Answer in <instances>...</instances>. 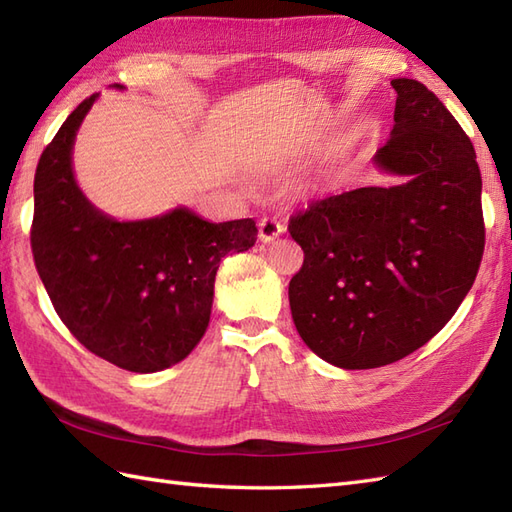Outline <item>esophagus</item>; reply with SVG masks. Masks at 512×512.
<instances>
[{
  "label": "esophagus",
  "instance_id": "34e87169",
  "mask_svg": "<svg viewBox=\"0 0 512 512\" xmlns=\"http://www.w3.org/2000/svg\"><path fill=\"white\" fill-rule=\"evenodd\" d=\"M257 227H259V240L261 242L277 240V237L283 233V224L277 218H270V216L261 218Z\"/></svg>",
  "mask_w": 512,
  "mask_h": 512
}]
</instances>
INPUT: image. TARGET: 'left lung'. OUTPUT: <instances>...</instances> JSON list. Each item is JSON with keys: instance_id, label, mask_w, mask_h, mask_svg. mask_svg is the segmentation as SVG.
Here are the masks:
<instances>
[{"instance_id": "1", "label": "left lung", "mask_w": 512, "mask_h": 512, "mask_svg": "<svg viewBox=\"0 0 512 512\" xmlns=\"http://www.w3.org/2000/svg\"><path fill=\"white\" fill-rule=\"evenodd\" d=\"M395 126L373 157L392 187H360L294 213L303 266L296 331L325 362L377 368L434 338L478 275L482 176L465 130L419 80L397 78Z\"/></svg>"}]
</instances>
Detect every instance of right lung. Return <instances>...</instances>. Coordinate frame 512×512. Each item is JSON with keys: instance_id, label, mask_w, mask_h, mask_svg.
<instances>
[{"instance_id": "obj_1", "label": "right lung", "mask_w": 512, "mask_h": 512, "mask_svg": "<svg viewBox=\"0 0 512 512\" xmlns=\"http://www.w3.org/2000/svg\"><path fill=\"white\" fill-rule=\"evenodd\" d=\"M95 98L76 106L39 159L34 266L82 347L130 373H157L205 336L220 259L248 251L257 227L253 218L207 222L185 207L135 222L95 209L71 170L74 137Z\"/></svg>"}]
</instances>
